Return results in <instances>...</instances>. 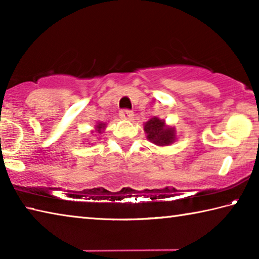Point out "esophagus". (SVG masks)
Here are the masks:
<instances>
[{"label":"esophagus","instance_id":"esophagus-1","mask_svg":"<svg viewBox=\"0 0 259 259\" xmlns=\"http://www.w3.org/2000/svg\"><path fill=\"white\" fill-rule=\"evenodd\" d=\"M119 116H120L121 120L126 121V120L133 119L134 113L129 111V109H122V111H120V113H119Z\"/></svg>","mask_w":259,"mask_h":259}]
</instances>
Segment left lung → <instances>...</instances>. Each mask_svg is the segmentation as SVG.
I'll use <instances>...</instances> for the list:
<instances>
[{
  "label": "left lung",
  "mask_w": 259,
  "mask_h": 259,
  "mask_svg": "<svg viewBox=\"0 0 259 259\" xmlns=\"http://www.w3.org/2000/svg\"><path fill=\"white\" fill-rule=\"evenodd\" d=\"M144 131L146 134V138L160 147L172 145L177 140L175 126L168 125L164 120H161L157 116L151 117L144 123Z\"/></svg>",
  "instance_id": "obj_1"
}]
</instances>
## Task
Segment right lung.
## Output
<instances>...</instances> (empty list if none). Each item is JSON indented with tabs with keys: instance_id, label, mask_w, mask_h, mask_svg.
Masks as SVG:
<instances>
[{
	"instance_id": "1",
	"label": "right lung",
	"mask_w": 259,
	"mask_h": 259,
	"mask_svg": "<svg viewBox=\"0 0 259 259\" xmlns=\"http://www.w3.org/2000/svg\"><path fill=\"white\" fill-rule=\"evenodd\" d=\"M106 129V123H104V122H97L95 125V129L91 131L93 134L96 135H99V134H103V131Z\"/></svg>"
}]
</instances>
